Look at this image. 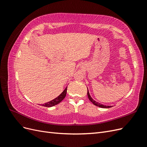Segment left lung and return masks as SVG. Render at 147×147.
Here are the masks:
<instances>
[{
    "mask_svg": "<svg viewBox=\"0 0 147 147\" xmlns=\"http://www.w3.org/2000/svg\"><path fill=\"white\" fill-rule=\"evenodd\" d=\"M87 94H88V97L89 99H90V100L94 105H96V106H97V107H101V108H105V109H107V108L112 107H111V106H109V105L107 106V105H102V104H100V103H98V102H96L94 100H93V99H92V97H91V96L90 95V92H89L88 90Z\"/></svg>",
    "mask_w": 147,
    "mask_h": 147,
    "instance_id": "obj_1",
    "label": "left lung"
}]
</instances>
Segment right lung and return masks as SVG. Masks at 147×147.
I'll list each match as a JSON object with an SVG mask.
<instances>
[{
  "instance_id": "obj_1",
  "label": "right lung",
  "mask_w": 147,
  "mask_h": 147,
  "mask_svg": "<svg viewBox=\"0 0 147 147\" xmlns=\"http://www.w3.org/2000/svg\"><path fill=\"white\" fill-rule=\"evenodd\" d=\"M67 88V87H66V88L64 90V91L62 92L61 94L58 97H57L56 98H55V99H53V100H51L50 102H47V103L43 104L42 106L46 107H50L55 106V105H56L57 104H58L59 103H60V102L65 98V97L66 96Z\"/></svg>"
}]
</instances>
